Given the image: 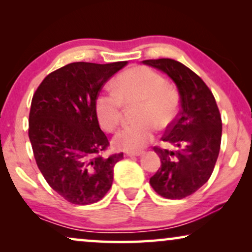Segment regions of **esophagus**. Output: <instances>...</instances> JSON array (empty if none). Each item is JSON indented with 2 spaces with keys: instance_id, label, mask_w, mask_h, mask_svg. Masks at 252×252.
<instances>
[{
  "instance_id": "34e87169",
  "label": "esophagus",
  "mask_w": 252,
  "mask_h": 252,
  "mask_svg": "<svg viewBox=\"0 0 252 252\" xmlns=\"http://www.w3.org/2000/svg\"><path fill=\"white\" fill-rule=\"evenodd\" d=\"M143 153L142 151H136V153H133V151H129V153H126V156L127 157H137V156H141Z\"/></svg>"
}]
</instances>
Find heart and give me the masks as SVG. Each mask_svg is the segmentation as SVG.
<instances>
[{
    "label": "heart",
    "instance_id": "b5f03b06",
    "mask_svg": "<svg viewBox=\"0 0 252 252\" xmlns=\"http://www.w3.org/2000/svg\"><path fill=\"white\" fill-rule=\"evenodd\" d=\"M115 93H102L95 99V115L102 128L112 132L119 125L124 106L134 110L136 123L124 127L113 137L117 149L137 151L154 139L156 128H168L177 118L180 95L160 73L148 66L124 71L113 84Z\"/></svg>",
    "mask_w": 252,
    "mask_h": 252
}]
</instances>
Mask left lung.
<instances>
[{"label": "left lung", "mask_w": 252, "mask_h": 252, "mask_svg": "<svg viewBox=\"0 0 252 252\" xmlns=\"http://www.w3.org/2000/svg\"><path fill=\"white\" fill-rule=\"evenodd\" d=\"M143 63L165 72L180 94V111L161 137L178 149L154 147L161 164L150 185L165 198H185L211 177L221 143V116L212 92L186 65L170 58Z\"/></svg>", "instance_id": "1"}]
</instances>
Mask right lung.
Returning a JSON list of instances; mask_svg holds the SVG:
<instances>
[{"instance_id": "add662e5", "label": "right lung", "mask_w": 252, "mask_h": 252, "mask_svg": "<svg viewBox=\"0 0 252 252\" xmlns=\"http://www.w3.org/2000/svg\"><path fill=\"white\" fill-rule=\"evenodd\" d=\"M127 62H77L51 72L34 93L29 137L36 165L48 185L72 204L104 197L113 167L124 154L103 156L110 142L95 115V99Z\"/></svg>"}]
</instances>
